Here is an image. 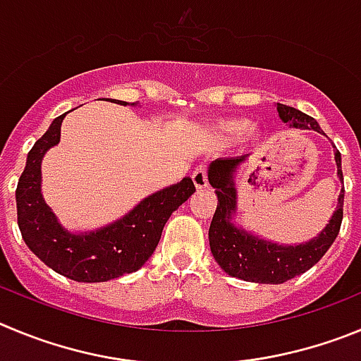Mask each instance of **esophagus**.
Instances as JSON below:
<instances>
[{
	"label": "esophagus",
	"mask_w": 361,
	"mask_h": 361,
	"mask_svg": "<svg viewBox=\"0 0 361 361\" xmlns=\"http://www.w3.org/2000/svg\"><path fill=\"white\" fill-rule=\"evenodd\" d=\"M192 181L196 185V188H204L209 185V169L204 165H200L192 173Z\"/></svg>",
	"instance_id": "34e87169"
}]
</instances>
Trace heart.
Returning <instances> with one entry per match:
<instances>
[{
    "label": "heart",
    "instance_id": "b5f03b06",
    "mask_svg": "<svg viewBox=\"0 0 361 361\" xmlns=\"http://www.w3.org/2000/svg\"><path fill=\"white\" fill-rule=\"evenodd\" d=\"M248 128V122L243 118H233V120H226L221 124V131L226 133V135H239L245 129Z\"/></svg>",
    "mask_w": 361,
    "mask_h": 361
}]
</instances>
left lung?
<instances>
[{
  "instance_id": "8db88e82",
  "label": "left lung",
  "mask_w": 361,
  "mask_h": 361,
  "mask_svg": "<svg viewBox=\"0 0 361 361\" xmlns=\"http://www.w3.org/2000/svg\"><path fill=\"white\" fill-rule=\"evenodd\" d=\"M277 109L281 118L290 122L293 128L320 131V126L313 116L284 104H279ZM334 160L338 165V178L343 181L342 158L338 151L334 152ZM241 161H245V157L217 160L210 165L209 181L217 194V209L209 230L210 250L217 264L232 277L259 282V284H282L313 268L334 243L342 226L345 188H342L340 192L338 207L331 217L329 225L317 239L300 246L271 245L237 230L230 223L232 219L230 214L235 210V188L232 183V173Z\"/></svg>"
}]
</instances>
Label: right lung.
<instances>
[{
	"label": "right lung",
	"mask_w": 361,
	"mask_h": 361,
	"mask_svg": "<svg viewBox=\"0 0 361 361\" xmlns=\"http://www.w3.org/2000/svg\"><path fill=\"white\" fill-rule=\"evenodd\" d=\"M64 116H57L35 142L18 181L16 203L23 241L48 268L71 281L106 282L133 274L151 257L171 214L196 192V187L190 178H185L145 197L124 219L106 228L84 235L66 232L41 196V160L59 142Z\"/></svg>",
	"instance_id": "1"
}]
</instances>
